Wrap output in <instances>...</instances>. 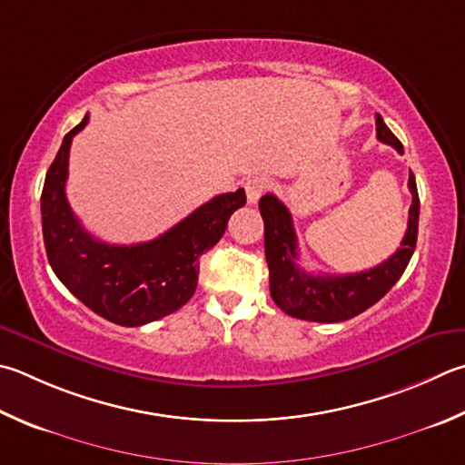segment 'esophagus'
<instances>
[{
  "label": "esophagus",
  "mask_w": 465,
  "mask_h": 465,
  "mask_svg": "<svg viewBox=\"0 0 465 465\" xmlns=\"http://www.w3.org/2000/svg\"><path fill=\"white\" fill-rule=\"evenodd\" d=\"M243 189H246V197L250 205H256L258 199L262 197V193L268 189V183L262 179V176H252L246 183H243Z\"/></svg>",
  "instance_id": "obj_1"
}]
</instances>
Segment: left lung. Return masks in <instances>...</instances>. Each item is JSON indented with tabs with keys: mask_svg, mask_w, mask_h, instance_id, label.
<instances>
[{
	"mask_svg": "<svg viewBox=\"0 0 465 465\" xmlns=\"http://www.w3.org/2000/svg\"><path fill=\"white\" fill-rule=\"evenodd\" d=\"M376 136L384 144L402 154V144L388 130L382 115L376 114ZM409 189L412 205L409 209V227L394 254L364 272L356 274H311L299 264L297 233L292 227L291 211L274 195L260 199V213L264 219V252L270 270V294L286 315L317 321V323H337L364 313L392 289L409 266L417 246L419 232V193L415 174L409 173Z\"/></svg>",
	"mask_w": 465,
	"mask_h": 465,
	"instance_id": "8db88e82",
	"label": "left lung"
}]
</instances>
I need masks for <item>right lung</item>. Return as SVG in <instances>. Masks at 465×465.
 Instances as JSON below:
<instances>
[{"instance_id":"obj_1","label":"right lung","mask_w":465,"mask_h":465,"mask_svg":"<svg viewBox=\"0 0 465 465\" xmlns=\"http://www.w3.org/2000/svg\"><path fill=\"white\" fill-rule=\"evenodd\" d=\"M89 115L66 134L50 164L40 197L42 235L50 266L93 313L115 325L140 327L174 313L197 289L199 258L222 240L246 193H223L156 240L134 246L105 243L85 230L66 201L71 142Z\"/></svg>"}]
</instances>
